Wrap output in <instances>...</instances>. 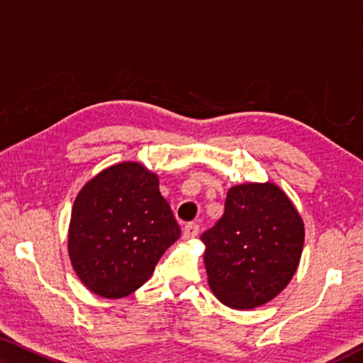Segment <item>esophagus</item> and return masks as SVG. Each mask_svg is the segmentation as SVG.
I'll list each match as a JSON object with an SVG mask.
<instances>
[{"mask_svg":"<svg viewBox=\"0 0 363 363\" xmlns=\"http://www.w3.org/2000/svg\"><path fill=\"white\" fill-rule=\"evenodd\" d=\"M199 232H200V225H199V224L189 223V224H186V227H184V229H182V237L186 238V240H189V238H194V237L199 235Z\"/></svg>","mask_w":363,"mask_h":363,"instance_id":"1","label":"esophagus"}]
</instances>
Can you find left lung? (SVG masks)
Instances as JSON below:
<instances>
[{"mask_svg": "<svg viewBox=\"0 0 363 363\" xmlns=\"http://www.w3.org/2000/svg\"><path fill=\"white\" fill-rule=\"evenodd\" d=\"M208 281L233 309L262 306L296 272L304 224L274 184H242L227 192L224 214L201 233Z\"/></svg>", "mask_w": 363, "mask_h": 363, "instance_id": "1", "label": "left lung"}]
</instances>
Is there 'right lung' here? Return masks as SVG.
I'll list each match as a JSON object with an SVG mask.
<instances>
[{
	"mask_svg": "<svg viewBox=\"0 0 363 363\" xmlns=\"http://www.w3.org/2000/svg\"><path fill=\"white\" fill-rule=\"evenodd\" d=\"M181 235L158 177L139 163L104 169L78 194L69 253L91 291L116 299L143 286L160 257Z\"/></svg>",
	"mask_w": 363,
	"mask_h": 363,
	"instance_id": "1",
	"label": "right lung"
}]
</instances>
